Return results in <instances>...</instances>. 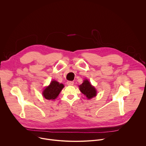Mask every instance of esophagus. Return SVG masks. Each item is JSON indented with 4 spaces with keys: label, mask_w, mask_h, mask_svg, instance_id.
Segmentation results:
<instances>
[{
    "label": "esophagus",
    "mask_w": 146,
    "mask_h": 146,
    "mask_svg": "<svg viewBox=\"0 0 146 146\" xmlns=\"http://www.w3.org/2000/svg\"><path fill=\"white\" fill-rule=\"evenodd\" d=\"M74 84V82L72 81H68L67 82V85L68 86H73Z\"/></svg>",
    "instance_id": "1"
}]
</instances>
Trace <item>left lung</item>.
<instances>
[{
    "label": "left lung",
    "mask_w": 146,
    "mask_h": 146,
    "mask_svg": "<svg viewBox=\"0 0 146 146\" xmlns=\"http://www.w3.org/2000/svg\"><path fill=\"white\" fill-rule=\"evenodd\" d=\"M80 91L87 96L88 99H91L96 95L95 88L91 86L88 80H85L80 86Z\"/></svg>",
    "instance_id": "8db88e82"
}]
</instances>
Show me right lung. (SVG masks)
Masks as SVG:
<instances>
[{
    "label": "right lung",
    "instance_id": "right-lung-1",
    "mask_svg": "<svg viewBox=\"0 0 146 146\" xmlns=\"http://www.w3.org/2000/svg\"><path fill=\"white\" fill-rule=\"evenodd\" d=\"M64 87V84H59L58 82L55 80L52 81L50 86L46 87L43 91V96L48 100H54L56 98Z\"/></svg>",
    "mask_w": 146,
    "mask_h": 146
}]
</instances>
